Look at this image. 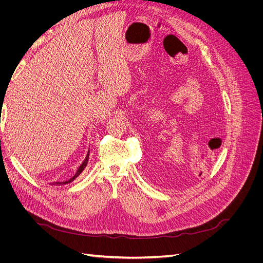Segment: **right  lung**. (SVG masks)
Returning a JSON list of instances; mask_svg holds the SVG:
<instances>
[{
	"instance_id": "1",
	"label": "right lung",
	"mask_w": 263,
	"mask_h": 263,
	"mask_svg": "<svg viewBox=\"0 0 263 263\" xmlns=\"http://www.w3.org/2000/svg\"><path fill=\"white\" fill-rule=\"evenodd\" d=\"M89 156H90V151L89 153H87V155H86V157H85V159H84V161H83V163L79 166V169H78V171L76 172V174L74 176L71 178V179H69V180H67V181H65V182H54V183H52V184L54 185H62V184H68V183H70V182H72L76 178H78L79 176H80V174L82 173V171L85 169V166H86V164H87V162H89Z\"/></svg>"
}]
</instances>
